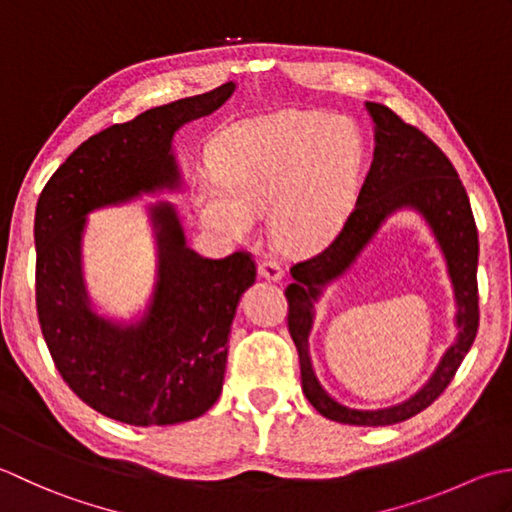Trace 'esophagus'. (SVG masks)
<instances>
[{
  "mask_svg": "<svg viewBox=\"0 0 512 512\" xmlns=\"http://www.w3.org/2000/svg\"><path fill=\"white\" fill-rule=\"evenodd\" d=\"M258 276L271 280V283H278V280H283L285 271L276 263V260H263V263L258 265Z\"/></svg>",
  "mask_w": 512,
  "mask_h": 512,
  "instance_id": "obj_1",
  "label": "esophagus"
}]
</instances>
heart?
<instances>
[{"instance_id":"b5f03b06","label":"heart","mask_w":512,"mask_h":512,"mask_svg":"<svg viewBox=\"0 0 512 512\" xmlns=\"http://www.w3.org/2000/svg\"><path fill=\"white\" fill-rule=\"evenodd\" d=\"M362 139L344 117L285 110L227 128L212 150L214 172L192 201L210 232L241 241L269 210L287 252L327 245L347 218L362 172Z\"/></svg>"}]
</instances>
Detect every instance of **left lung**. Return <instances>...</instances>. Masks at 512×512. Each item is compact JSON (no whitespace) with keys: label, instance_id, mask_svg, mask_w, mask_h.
Here are the masks:
<instances>
[{"label":"left lung","instance_id":"1","mask_svg":"<svg viewBox=\"0 0 512 512\" xmlns=\"http://www.w3.org/2000/svg\"><path fill=\"white\" fill-rule=\"evenodd\" d=\"M364 106L373 121L375 148L356 210L325 252L291 267L294 283L285 289V296L289 302V333L300 358L302 393L311 406L340 424L387 426L409 420L440 398L471 349L479 325V241L471 203L446 154L382 103L367 101ZM398 211L420 215L441 249L454 289L456 340L443 354L430 380L409 399L380 410H358L338 403L321 387L310 362L308 336L313 328L315 305L324 291L355 264L381 225Z\"/></svg>","mask_w":512,"mask_h":512}]
</instances>
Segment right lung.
I'll list each match as a JSON object with an SVG mask.
<instances>
[{
	"instance_id": "1",
	"label": "right lung",
	"mask_w": 512,
	"mask_h": 512,
	"mask_svg": "<svg viewBox=\"0 0 512 512\" xmlns=\"http://www.w3.org/2000/svg\"><path fill=\"white\" fill-rule=\"evenodd\" d=\"M234 81L137 119L112 125L72 152L50 176L35 212L37 316L61 378L101 415L132 426L190 422L223 391L236 307L254 285L243 252L205 258L187 245L170 201L145 205L154 241V283L130 318L92 300L83 271L88 216L143 196L181 192L174 134L210 117Z\"/></svg>"
}]
</instances>
